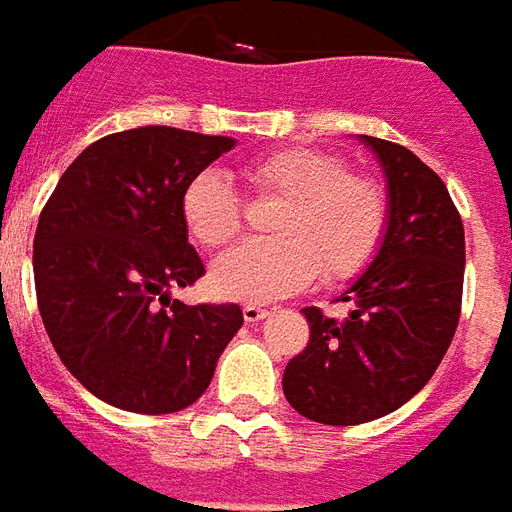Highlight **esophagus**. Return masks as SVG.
Masks as SVG:
<instances>
[{"label":"esophagus","mask_w":512,"mask_h":512,"mask_svg":"<svg viewBox=\"0 0 512 512\" xmlns=\"http://www.w3.org/2000/svg\"><path fill=\"white\" fill-rule=\"evenodd\" d=\"M242 316H245V322H261L264 316H270V311H267V308H261V305L248 302V305L242 308Z\"/></svg>","instance_id":"esophagus-1"}]
</instances>
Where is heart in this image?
<instances>
[{"label":"heart","instance_id":"1","mask_svg":"<svg viewBox=\"0 0 512 512\" xmlns=\"http://www.w3.org/2000/svg\"><path fill=\"white\" fill-rule=\"evenodd\" d=\"M248 185L281 199L270 218L278 237L251 240L212 264L210 283L226 300L267 302L324 283L357 278L382 248L390 199L379 179L352 174L333 152L286 147L245 163ZM182 223L204 248L229 245L242 229V199L220 171L188 179L179 199Z\"/></svg>","mask_w":512,"mask_h":512}]
</instances>
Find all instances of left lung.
Returning a JSON list of instances; mask_svg holds the SVG:
<instances>
[{
    "label": "left lung",
    "instance_id": "left-lung-1",
    "mask_svg": "<svg viewBox=\"0 0 512 512\" xmlns=\"http://www.w3.org/2000/svg\"><path fill=\"white\" fill-rule=\"evenodd\" d=\"M387 177L390 223L371 267L335 302L302 308L311 338L283 371L286 401L313 423L360 425L423 390L450 349L464 294V223L434 169L401 144L363 136Z\"/></svg>",
    "mask_w": 512,
    "mask_h": 512
}]
</instances>
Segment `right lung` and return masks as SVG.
Instances as JSON below:
<instances>
[{
	"mask_svg": "<svg viewBox=\"0 0 512 512\" xmlns=\"http://www.w3.org/2000/svg\"><path fill=\"white\" fill-rule=\"evenodd\" d=\"M234 141L193 130H122L78 155L40 212L37 308L59 360L100 401L171 414L210 387L242 308L185 305L204 275L179 199Z\"/></svg>",
	"mask_w": 512,
	"mask_h": 512,
	"instance_id": "add662e5",
	"label": "right lung"
}]
</instances>
